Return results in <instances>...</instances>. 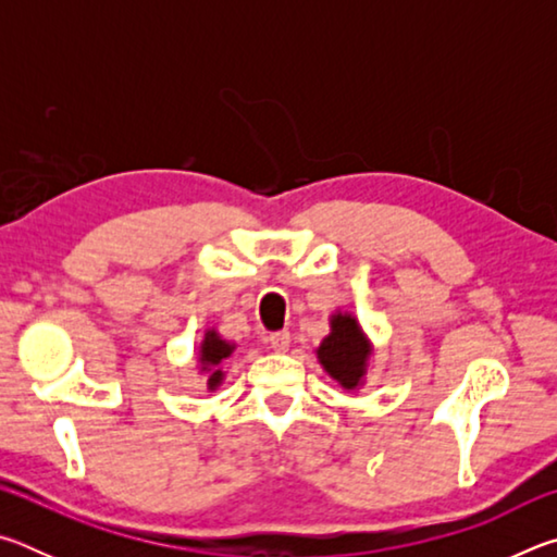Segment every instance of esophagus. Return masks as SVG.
Instances as JSON below:
<instances>
[{
  "label": "esophagus",
  "instance_id": "34e87169",
  "mask_svg": "<svg viewBox=\"0 0 557 557\" xmlns=\"http://www.w3.org/2000/svg\"><path fill=\"white\" fill-rule=\"evenodd\" d=\"M270 346L275 348L277 354H285L287 348H289V332H275V334H270Z\"/></svg>",
  "mask_w": 557,
  "mask_h": 557
}]
</instances>
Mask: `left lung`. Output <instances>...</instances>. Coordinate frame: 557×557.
Returning a JSON list of instances; mask_svg holds the SVG:
<instances>
[{"label":"left lung","instance_id":"8db88e82","mask_svg":"<svg viewBox=\"0 0 557 557\" xmlns=\"http://www.w3.org/2000/svg\"><path fill=\"white\" fill-rule=\"evenodd\" d=\"M371 354L373 344L358 324V319L348 312H334L329 319V334L317 348L322 369L344 391L356 393L366 383Z\"/></svg>","mask_w":557,"mask_h":557}]
</instances>
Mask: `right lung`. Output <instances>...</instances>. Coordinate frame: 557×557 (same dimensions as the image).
Instances as JSON below:
<instances>
[{"label":"right lung","instance_id":"add662e5","mask_svg":"<svg viewBox=\"0 0 557 557\" xmlns=\"http://www.w3.org/2000/svg\"><path fill=\"white\" fill-rule=\"evenodd\" d=\"M235 351V344L225 342V338L215 332V329H206L203 342L199 346V371L206 375V385L209 391H215L223 383V361Z\"/></svg>","mask_w":557,"mask_h":557}]
</instances>
